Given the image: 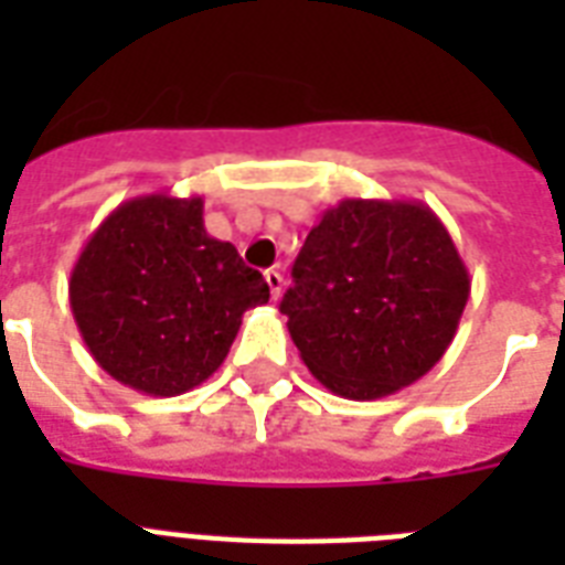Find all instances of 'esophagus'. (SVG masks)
<instances>
[{
    "instance_id": "obj_1",
    "label": "esophagus",
    "mask_w": 565,
    "mask_h": 565,
    "mask_svg": "<svg viewBox=\"0 0 565 565\" xmlns=\"http://www.w3.org/2000/svg\"><path fill=\"white\" fill-rule=\"evenodd\" d=\"M264 278H266V284H269V292H273V299H278V296H281V290H284V275L278 273V269H266Z\"/></svg>"
}]
</instances>
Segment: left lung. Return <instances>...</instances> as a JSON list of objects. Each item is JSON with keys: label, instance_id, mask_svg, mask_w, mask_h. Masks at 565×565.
<instances>
[{"label": "left lung", "instance_id": "left-lung-1", "mask_svg": "<svg viewBox=\"0 0 565 565\" xmlns=\"http://www.w3.org/2000/svg\"><path fill=\"white\" fill-rule=\"evenodd\" d=\"M281 301L301 361L334 395L372 402L428 375L469 301V269L416 199H343L322 213Z\"/></svg>", "mask_w": 565, "mask_h": 565}]
</instances>
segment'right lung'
<instances>
[{"label": "right lung", "instance_id": "1", "mask_svg": "<svg viewBox=\"0 0 565 565\" xmlns=\"http://www.w3.org/2000/svg\"><path fill=\"white\" fill-rule=\"evenodd\" d=\"M202 195H135L102 220L70 275L93 361L143 395H181L220 370L264 275L204 231Z\"/></svg>", "mask_w": 565, "mask_h": 565}]
</instances>
